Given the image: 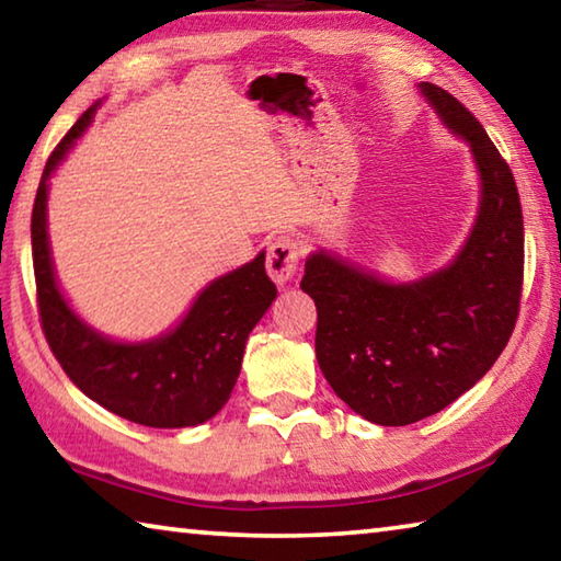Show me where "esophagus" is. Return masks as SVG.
Returning <instances> with one entry per match:
<instances>
[{"label": "esophagus", "mask_w": 561, "mask_h": 561, "mask_svg": "<svg viewBox=\"0 0 561 561\" xmlns=\"http://www.w3.org/2000/svg\"><path fill=\"white\" fill-rule=\"evenodd\" d=\"M299 257L301 250L297 240H291V237H277L267 252V274L277 284H287L297 274Z\"/></svg>", "instance_id": "34e87169"}]
</instances>
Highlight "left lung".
<instances>
[{
	"label": "left lung",
	"mask_w": 561,
	"mask_h": 561,
	"mask_svg": "<svg viewBox=\"0 0 561 561\" xmlns=\"http://www.w3.org/2000/svg\"><path fill=\"white\" fill-rule=\"evenodd\" d=\"M470 148L478 215L458 254L417 279L393 282L319 247L301 289L317 304V360L351 411L408 425L443 411L485 376L515 329L525 227L515 178L480 121L440 87L417 83Z\"/></svg>",
	"instance_id": "obj_1"
}]
</instances>
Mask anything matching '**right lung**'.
<instances>
[{"instance_id": "1", "label": "right lung", "mask_w": 561, "mask_h": 561, "mask_svg": "<svg viewBox=\"0 0 561 561\" xmlns=\"http://www.w3.org/2000/svg\"><path fill=\"white\" fill-rule=\"evenodd\" d=\"M101 101L83 113L44 168L32 213V254L44 336L66 376L91 401L148 428H193L230 401L247 336L277 299L264 252L213 279L173 329L144 341H118L76 314L59 287L49 242V180L71 153Z\"/></svg>"}]
</instances>
